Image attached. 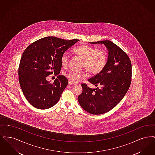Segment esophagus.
Instances as JSON below:
<instances>
[{"mask_svg":"<svg viewBox=\"0 0 155 155\" xmlns=\"http://www.w3.org/2000/svg\"><path fill=\"white\" fill-rule=\"evenodd\" d=\"M68 85H75V84L73 83L72 82H71V81H68Z\"/></svg>","mask_w":155,"mask_h":155,"instance_id":"34e87169","label":"esophagus"}]
</instances>
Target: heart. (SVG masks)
<instances>
[{
  "mask_svg": "<svg viewBox=\"0 0 155 155\" xmlns=\"http://www.w3.org/2000/svg\"><path fill=\"white\" fill-rule=\"evenodd\" d=\"M73 52L82 58V67H86L92 74L99 73L106 65L107 56L106 53L102 49H96L87 45H82L75 47ZM68 60V53L67 52H63L60 58L61 64L66 66ZM87 76L88 73L86 70L71 71L67 74V78L73 83L78 82Z\"/></svg>",
  "mask_w": 155,
  "mask_h": 155,
  "instance_id": "1",
  "label": "heart"
}]
</instances>
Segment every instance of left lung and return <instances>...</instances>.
<instances>
[{
	"label": "left lung",
	"mask_w": 155,
	"mask_h": 155,
	"mask_svg": "<svg viewBox=\"0 0 155 155\" xmlns=\"http://www.w3.org/2000/svg\"><path fill=\"white\" fill-rule=\"evenodd\" d=\"M89 43L104 45L108 58L103 70L88 80L96 88L82 84V92L78 99L81 107L89 113L102 114L114 108L125 96L131 81V63L125 52L110 41Z\"/></svg>",
	"instance_id": "1"
}]
</instances>
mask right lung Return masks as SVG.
I'll list each match as a JSON object with an SVG mask.
<instances>
[{
    "label": "right lung",
    "mask_w": 155,
    "mask_h": 155,
    "mask_svg": "<svg viewBox=\"0 0 155 155\" xmlns=\"http://www.w3.org/2000/svg\"><path fill=\"white\" fill-rule=\"evenodd\" d=\"M78 41L45 37L29 45L22 53L18 68L20 85L24 95L34 107L47 109L58 102L68 80L58 75L52 84L46 77L53 73H60L62 53Z\"/></svg>",
    "instance_id": "add662e5"
}]
</instances>
